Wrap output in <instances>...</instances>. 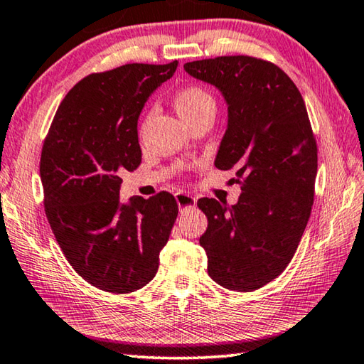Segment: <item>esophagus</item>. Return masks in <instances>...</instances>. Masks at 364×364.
<instances>
[{
	"mask_svg": "<svg viewBox=\"0 0 364 364\" xmlns=\"http://www.w3.org/2000/svg\"><path fill=\"white\" fill-rule=\"evenodd\" d=\"M176 201H177L178 209H181V211H183V209H193L195 205H196L195 196L188 195V193H186V192H178V193H176Z\"/></svg>",
	"mask_w": 364,
	"mask_h": 364,
	"instance_id": "1",
	"label": "esophagus"
}]
</instances>
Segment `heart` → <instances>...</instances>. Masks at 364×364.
Instances as JSON below:
<instances>
[{"label": "heart", "instance_id": "1", "mask_svg": "<svg viewBox=\"0 0 364 364\" xmlns=\"http://www.w3.org/2000/svg\"><path fill=\"white\" fill-rule=\"evenodd\" d=\"M176 108L183 119H190L209 108H215V100L213 94L203 86L190 85L182 87L176 95Z\"/></svg>", "mask_w": 364, "mask_h": 364}]
</instances>
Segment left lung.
<instances>
[{
  "label": "left lung",
  "instance_id": "left-lung-1",
  "mask_svg": "<svg viewBox=\"0 0 364 364\" xmlns=\"http://www.w3.org/2000/svg\"><path fill=\"white\" fill-rule=\"evenodd\" d=\"M186 72L219 89L228 124L215 168L237 171L238 203L198 200L208 218L200 245L215 283L238 292L282 275L311 213L316 140L297 86L275 63L250 55L187 62Z\"/></svg>",
  "mask_w": 364,
  "mask_h": 364
}]
</instances>
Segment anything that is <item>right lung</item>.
Wrapping results in <instances>:
<instances>
[{
	"label": "right lung",
	"mask_w": 364,
	"mask_h": 364,
	"mask_svg": "<svg viewBox=\"0 0 364 364\" xmlns=\"http://www.w3.org/2000/svg\"><path fill=\"white\" fill-rule=\"evenodd\" d=\"M177 63H126L87 75L60 102L44 139L49 225L68 264L102 291L127 294L150 283L177 218L168 192L119 203L121 174L142 161L139 114Z\"/></svg>",
	"instance_id": "obj_1"
}]
</instances>
